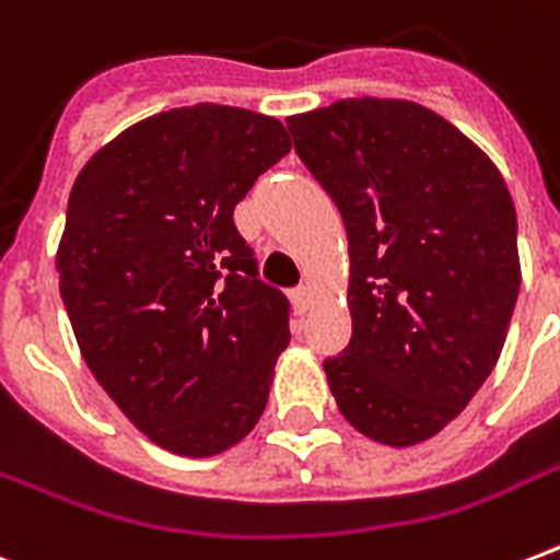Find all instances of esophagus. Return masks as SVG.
Returning a JSON list of instances; mask_svg holds the SVG:
<instances>
[{
  "instance_id": "obj_1",
  "label": "esophagus",
  "mask_w": 560,
  "mask_h": 560,
  "mask_svg": "<svg viewBox=\"0 0 560 560\" xmlns=\"http://www.w3.org/2000/svg\"><path fill=\"white\" fill-rule=\"evenodd\" d=\"M293 307H296V314H307V311L314 307V290L299 288L296 293H293Z\"/></svg>"
}]
</instances>
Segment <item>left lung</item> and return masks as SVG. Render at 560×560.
I'll list each match as a JSON object with an SVG mask.
<instances>
[{
	"instance_id": "8db88e82",
	"label": "left lung",
	"mask_w": 560,
	"mask_h": 560,
	"mask_svg": "<svg viewBox=\"0 0 560 560\" xmlns=\"http://www.w3.org/2000/svg\"><path fill=\"white\" fill-rule=\"evenodd\" d=\"M288 130L349 232L351 342L325 360L334 400L372 442H427L503 351L521 290L509 186L416 101L342 98L290 116Z\"/></svg>"
}]
</instances>
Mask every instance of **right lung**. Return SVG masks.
Here are the masks:
<instances>
[{
  "mask_svg": "<svg viewBox=\"0 0 560 560\" xmlns=\"http://www.w3.org/2000/svg\"><path fill=\"white\" fill-rule=\"evenodd\" d=\"M290 153L279 118L194 104L90 156L57 244L60 296L101 389L153 444L206 459L249 435L290 342L232 211Z\"/></svg>",
  "mask_w": 560,
  "mask_h": 560,
  "instance_id": "1",
  "label": "right lung"
}]
</instances>
